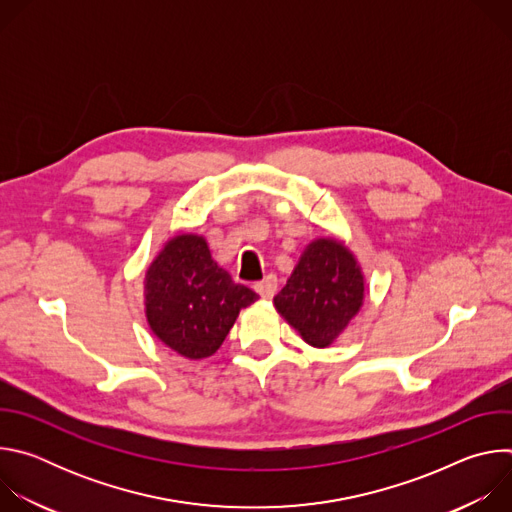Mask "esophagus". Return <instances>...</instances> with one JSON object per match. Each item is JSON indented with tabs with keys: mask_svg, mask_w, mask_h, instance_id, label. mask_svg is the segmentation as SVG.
Returning <instances> with one entry per match:
<instances>
[{
	"mask_svg": "<svg viewBox=\"0 0 512 512\" xmlns=\"http://www.w3.org/2000/svg\"><path fill=\"white\" fill-rule=\"evenodd\" d=\"M255 291L263 298V300H271L277 291V277L275 275H267L263 281L255 283Z\"/></svg>",
	"mask_w": 512,
	"mask_h": 512,
	"instance_id": "1",
	"label": "esophagus"
}]
</instances>
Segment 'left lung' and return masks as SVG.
I'll use <instances>...</instances> for the list:
<instances>
[{
    "label": "left lung",
    "mask_w": 512,
    "mask_h": 512,
    "mask_svg": "<svg viewBox=\"0 0 512 512\" xmlns=\"http://www.w3.org/2000/svg\"><path fill=\"white\" fill-rule=\"evenodd\" d=\"M362 296L352 253L334 239H320L304 251L273 304L308 344L326 348L356 316Z\"/></svg>",
    "instance_id": "left-lung-1"
}]
</instances>
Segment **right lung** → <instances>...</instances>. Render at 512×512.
<instances>
[{"instance_id": "add662e5", "label": "right lung", "mask_w": 512, "mask_h": 512, "mask_svg": "<svg viewBox=\"0 0 512 512\" xmlns=\"http://www.w3.org/2000/svg\"><path fill=\"white\" fill-rule=\"evenodd\" d=\"M257 298L233 281L196 235L174 237L145 273V314L154 334L192 360L221 348L239 310Z\"/></svg>"}]
</instances>
